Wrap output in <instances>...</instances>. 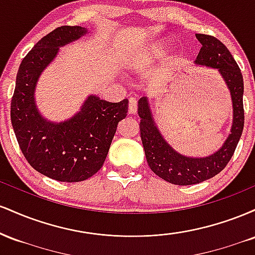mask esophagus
I'll list each match as a JSON object with an SVG mask.
<instances>
[{
  "mask_svg": "<svg viewBox=\"0 0 255 255\" xmlns=\"http://www.w3.org/2000/svg\"><path fill=\"white\" fill-rule=\"evenodd\" d=\"M136 110H137V102L135 98H129V105H128V113L130 114V115H134V114H136Z\"/></svg>",
  "mask_w": 255,
  "mask_h": 255,
  "instance_id": "esophagus-1",
  "label": "esophagus"
}]
</instances>
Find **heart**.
<instances>
[{
  "label": "heart",
  "mask_w": 255,
  "mask_h": 255,
  "mask_svg": "<svg viewBox=\"0 0 255 255\" xmlns=\"http://www.w3.org/2000/svg\"><path fill=\"white\" fill-rule=\"evenodd\" d=\"M166 49H168V44H166L164 40H162V42H158L153 45V48H152V51H153L154 55H160L163 54Z\"/></svg>",
  "instance_id": "heart-1"
}]
</instances>
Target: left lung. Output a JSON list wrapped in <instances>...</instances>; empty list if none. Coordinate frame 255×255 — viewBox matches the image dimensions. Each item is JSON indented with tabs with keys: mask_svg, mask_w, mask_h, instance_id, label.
<instances>
[{
	"mask_svg": "<svg viewBox=\"0 0 255 255\" xmlns=\"http://www.w3.org/2000/svg\"><path fill=\"white\" fill-rule=\"evenodd\" d=\"M195 37L203 46L194 64L217 69L230 91L233 125L222 147L206 157L184 156L174 150L160 134L152 115L148 98L145 96L137 102L140 136L147 164L157 176L177 186L200 183L223 170L235 152L245 124L244 78L238 63L227 46L217 38L200 33L195 34Z\"/></svg>",
	"mask_w": 255,
	"mask_h": 255,
	"instance_id": "8db88e82",
	"label": "left lung"
}]
</instances>
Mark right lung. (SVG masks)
<instances>
[{
    "label": "right lung",
    "mask_w": 255,
    "mask_h": 255,
    "mask_svg": "<svg viewBox=\"0 0 255 255\" xmlns=\"http://www.w3.org/2000/svg\"><path fill=\"white\" fill-rule=\"evenodd\" d=\"M87 33L81 26H61L44 36L20 63L11 98V126L22 154L34 170L61 182L85 181L102 168L128 111V99L110 103L95 95L63 122L49 121L38 110L34 92L40 74L61 46Z\"/></svg>",
    "instance_id": "right-lung-1"
}]
</instances>
